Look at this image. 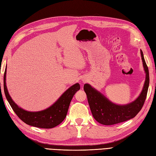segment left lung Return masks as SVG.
<instances>
[{
  "label": "left lung",
  "instance_id": "obj_1",
  "mask_svg": "<svg viewBox=\"0 0 156 156\" xmlns=\"http://www.w3.org/2000/svg\"><path fill=\"white\" fill-rule=\"evenodd\" d=\"M143 66L146 72V80L142 91L137 99L132 102L126 105H118L112 103L102 93L98 91L88 84L84 86L90 110L94 118L103 125H114L127 121L134 118L142 109L146 100L150 77L149 70L145 61L143 52L140 50Z\"/></svg>",
  "mask_w": 156,
  "mask_h": 156
}]
</instances>
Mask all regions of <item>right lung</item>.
Returning a JSON list of instances; mask_svg holds the SVG:
<instances>
[{"label": "right lung", "instance_id": "add662e5", "mask_svg": "<svg viewBox=\"0 0 156 156\" xmlns=\"http://www.w3.org/2000/svg\"><path fill=\"white\" fill-rule=\"evenodd\" d=\"M6 68L4 74V91L13 111L27 124L40 128H52L59 125L66 116L71 100L75 93L80 89L78 83L70 87L56 102L46 109L38 112H28L20 108L10 96L6 85Z\"/></svg>", "mask_w": 156, "mask_h": 156}]
</instances>
